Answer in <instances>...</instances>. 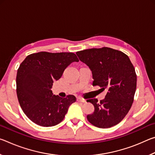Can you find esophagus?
<instances>
[{
  "mask_svg": "<svg viewBox=\"0 0 155 155\" xmlns=\"http://www.w3.org/2000/svg\"><path fill=\"white\" fill-rule=\"evenodd\" d=\"M77 101L78 102H79V103H86V101L85 99H83V98H81V97H78L77 98Z\"/></svg>",
  "mask_w": 155,
  "mask_h": 155,
  "instance_id": "34e87169",
  "label": "esophagus"
}]
</instances>
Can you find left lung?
Returning a JSON list of instances; mask_svg holds the SVG:
<instances>
[{"label":"left lung","instance_id":"1","mask_svg":"<svg viewBox=\"0 0 155 155\" xmlns=\"http://www.w3.org/2000/svg\"><path fill=\"white\" fill-rule=\"evenodd\" d=\"M76 54L91 71L92 85L108 90L101 102L87 100L94 106L93 114L87 115L88 121L102 128L117 124L129 111L137 87V76L130 59L124 52L107 47Z\"/></svg>","mask_w":155,"mask_h":155}]
</instances>
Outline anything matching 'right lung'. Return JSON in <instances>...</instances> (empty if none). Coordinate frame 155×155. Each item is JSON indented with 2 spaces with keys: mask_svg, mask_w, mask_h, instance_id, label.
Instances as JSON below:
<instances>
[{
  "mask_svg": "<svg viewBox=\"0 0 155 155\" xmlns=\"http://www.w3.org/2000/svg\"><path fill=\"white\" fill-rule=\"evenodd\" d=\"M78 60L72 52H40L29 54L20 65L16 77V92L20 105L33 122L52 127L64 120L68 108L76 102L73 95L61 98L51 90L68 65Z\"/></svg>",
  "mask_w": 155,
  "mask_h": 155,
  "instance_id": "1",
  "label": "right lung"
}]
</instances>
